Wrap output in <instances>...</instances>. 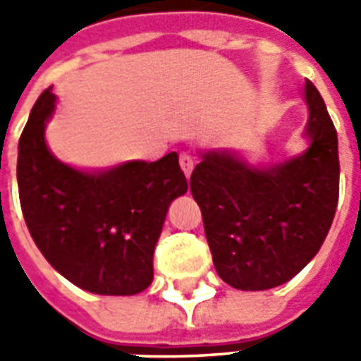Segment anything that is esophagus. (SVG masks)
Returning a JSON list of instances; mask_svg holds the SVG:
<instances>
[{"label":"esophagus","instance_id":"obj_1","mask_svg":"<svg viewBox=\"0 0 361 361\" xmlns=\"http://www.w3.org/2000/svg\"><path fill=\"white\" fill-rule=\"evenodd\" d=\"M180 166L181 170H183V173H185V178H189L191 176V172H193V166H195V162H193V157L191 154H188V152H183L180 157Z\"/></svg>","mask_w":361,"mask_h":361}]
</instances>
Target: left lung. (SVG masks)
I'll use <instances>...</instances> for the list:
<instances>
[{
  "label": "left lung",
  "mask_w": 361,
  "mask_h": 361,
  "mask_svg": "<svg viewBox=\"0 0 361 361\" xmlns=\"http://www.w3.org/2000/svg\"><path fill=\"white\" fill-rule=\"evenodd\" d=\"M307 147L276 164H253L232 149L199 150L191 195L203 212L219 276L238 290H269L294 279L317 255L338 203V137L310 81Z\"/></svg>",
  "instance_id": "8db88e82"
}]
</instances>
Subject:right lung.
I'll list each match as a JSON object with an SVG mask.
<instances>
[{"mask_svg":"<svg viewBox=\"0 0 361 361\" xmlns=\"http://www.w3.org/2000/svg\"><path fill=\"white\" fill-rule=\"evenodd\" d=\"M56 104L58 96L44 90L19 141L17 183L28 232L75 286L100 295L139 294L154 279L152 255L168 207L188 191L178 152L157 162L75 168L46 141Z\"/></svg>","mask_w":361,"mask_h":361,"instance_id":"1","label":"right lung"}]
</instances>
